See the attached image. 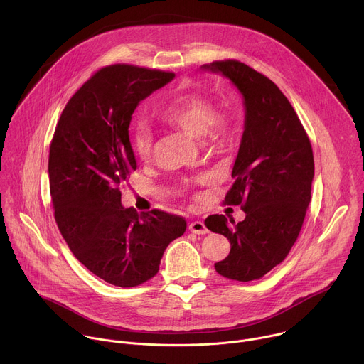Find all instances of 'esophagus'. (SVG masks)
Wrapping results in <instances>:
<instances>
[{
    "label": "esophagus",
    "mask_w": 364,
    "mask_h": 364,
    "mask_svg": "<svg viewBox=\"0 0 364 364\" xmlns=\"http://www.w3.org/2000/svg\"><path fill=\"white\" fill-rule=\"evenodd\" d=\"M188 229H190V232H193V233H196V235H204V233L209 232V230H207L205 225H204L201 220H194V222H191V223L188 225Z\"/></svg>",
    "instance_id": "1"
}]
</instances>
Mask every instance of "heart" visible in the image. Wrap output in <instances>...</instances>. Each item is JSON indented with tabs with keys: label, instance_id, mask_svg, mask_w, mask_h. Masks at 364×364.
<instances>
[{
	"label": "heart",
	"instance_id": "obj_1",
	"mask_svg": "<svg viewBox=\"0 0 364 364\" xmlns=\"http://www.w3.org/2000/svg\"><path fill=\"white\" fill-rule=\"evenodd\" d=\"M159 117L167 125L178 128L201 144H215L225 136L230 117L223 109H215L213 103L197 93H180L160 109ZM129 144L139 160H148L152 152L154 136L144 122L129 128Z\"/></svg>",
	"mask_w": 364,
	"mask_h": 364
}]
</instances>
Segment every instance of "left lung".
I'll return each mask as SVG.
<instances>
[{
    "mask_svg": "<svg viewBox=\"0 0 364 364\" xmlns=\"http://www.w3.org/2000/svg\"><path fill=\"white\" fill-rule=\"evenodd\" d=\"M203 69L229 77L245 105L235 181L223 203L240 205L246 218L239 223L223 215L204 220L207 229L230 242L229 255L215 269L233 281H255L279 265L298 239L314 178L313 148L289 100L271 79L232 59Z\"/></svg>",
    "mask_w": 364,
    "mask_h": 364,
    "instance_id": "left-lung-1",
    "label": "left lung"
}]
</instances>
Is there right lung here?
<instances>
[{
  "label": "right lung",
  "instance_id": "obj_1",
  "mask_svg": "<svg viewBox=\"0 0 364 364\" xmlns=\"http://www.w3.org/2000/svg\"><path fill=\"white\" fill-rule=\"evenodd\" d=\"M132 65L99 69L69 99L48 152L50 194L58 228L77 261L115 287L157 275L184 218L124 209L121 186L136 170L129 124L138 103L174 79Z\"/></svg>",
  "mask_w": 364,
  "mask_h": 364
}]
</instances>
